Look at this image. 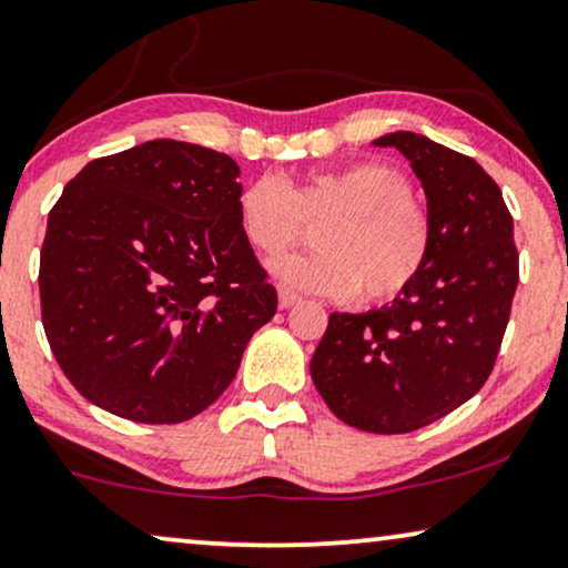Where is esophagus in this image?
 <instances>
[{
	"label": "esophagus",
	"mask_w": 568,
	"mask_h": 568,
	"mask_svg": "<svg viewBox=\"0 0 568 568\" xmlns=\"http://www.w3.org/2000/svg\"><path fill=\"white\" fill-rule=\"evenodd\" d=\"M277 296H280V306H283V308H291V306H296L298 304V296H296V293H293L291 288H285V285H280V288H277Z\"/></svg>",
	"instance_id": "34e87169"
}]
</instances>
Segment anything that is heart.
I'll list each match as a JSON object with an SVG mask.
<instances>
[{
    "label": "heart",
    "mask_w": 568,
    "mask_h": 568,
    "mask_svg": "<svg viewBox=\"0 0 568 568\" xmlns=\"http://www.w3.org/2000/svg\"><path fill=\"white\" fill-rule=\"evenodd\" d=\"M235 210L241 235L264 256L301 241L304 222H325L314 239L322 251L283 256L270 270L288 288L327 298H398L425 272L433 251V222L414 201L412 183L379 162L308 172L291 185L254 178Z\"/></svg>",
    "instance_id": "b5f03b06"
}]
</instances>
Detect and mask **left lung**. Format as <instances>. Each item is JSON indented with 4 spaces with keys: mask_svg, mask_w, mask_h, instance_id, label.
<instances>
[{
    "mask_svg": "<svg viewBox=\"0 0 568 568\" xmlns=\"http://www.w3.org/2000/svg\"><path fill=\"white\" fill-rule=\"evenodd\" d=\"M427 196L433 251L393 304L333 312L314 351L312 379L337 419L377 435L433 425L490 377L519 285L514 220L504 193L471 156L427 135L396 131Z\"/></svg>",
    "mask_w": 568,
    "mask_h": 568,
    "instance_id": "left-lung-1",
    "label": "left lung"
}]
</instances>
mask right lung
Masks as SVG:
<instances>
[{
    "label": "right lung",
    "instance_id": "add662e5",
    "mask_svg": "<svg viewBox=\"0 0 568 568\" xmlns=\"http://www.w3.org/2000/svg\"><path fill=\"white\" fill-rule=\"evenodd\" d=\"M241 168L156 139L93 160L64 185L41 246V322L83 398L178 425L233 383L277 291L239 227Z\"/></svg>",
    "mask_w": 568,
    "mask_h": 568
}]
</instances>
